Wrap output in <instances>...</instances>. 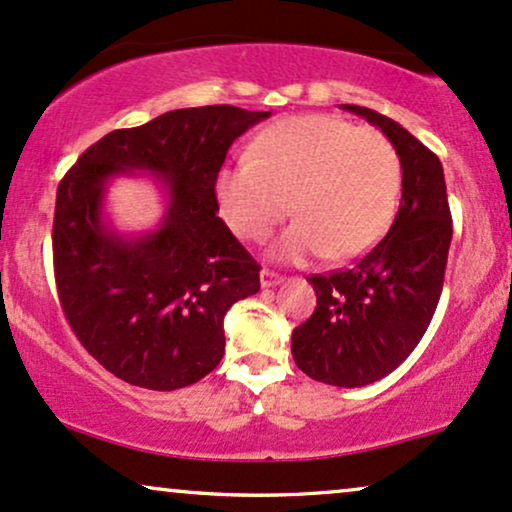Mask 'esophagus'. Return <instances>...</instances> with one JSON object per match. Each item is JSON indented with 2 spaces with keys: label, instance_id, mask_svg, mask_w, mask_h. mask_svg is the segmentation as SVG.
<instances>
[{
  "label": "esophagus",
  "instance_id": "obj_1",
  "mask_svg": "<svg viewBox=\"0 0 512 512\" xmlns=\"http://www.w3.org/2000/svg\"><path fill=\"white\" fill-rule=\"evenodd\" d=\"M260 283H262V288H274V286H278V283H283V276L276 274V271H271V269H262Z\"/></svg>",
  "mask_w": 512,
  "mask_h": 512
}]
</instances>
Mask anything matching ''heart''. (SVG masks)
<instances>
[{
    "label": "heart",
    "instance_id": "b5f03b06",
    "mask_svg": "<svg viewBox=\"0 0 512 512\" xmlns=\"http://www.w3.org/2000/svg\"><path fill=\"white\" fill-rule=\"evenodd\" d=\"M401 191V160L383 132L338 115L271 122L250 158L224 165L215 193L224 222L243 241H264L293 212L271 255L326 262L364 255L390 229ZM291 203L288 204L287 200Z\"/></svg>",
    "mask_w": 512,
    "mask_h": 512
}]
</instances>
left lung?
Listing matches in <instances>:
<instances>
[{
  "mask_svg": "<svg viewBox=\"0 0 512 512\" xmlns=\"http://www.w3.org/2000/svg\"><path fill=\"white\" fill-rule=\"evenodd\" d=\"M340 108L380 127L397 148L401 203L387 236L354 267L309 276L316 309L293 331V359L319 383L364 387L392 373L428 331L454 229L437 155L371 108Z\"/></svg>",
  "mask_w": 512,
  "mask_h": 512,
  "instance_id": "1",
  "label": "left lung"
}]
</instances>
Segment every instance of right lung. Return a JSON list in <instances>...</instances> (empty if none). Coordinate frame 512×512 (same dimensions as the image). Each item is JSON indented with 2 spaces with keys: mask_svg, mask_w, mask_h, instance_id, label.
Listing matches in <instances>:
<instances>
[{
  "mask_svg": "<svg viewBox=\"0 0 512 512\" xmlns=\"http://www.w3.org/2000/svg\"><path fill=\"white\" fill-rule=\"evenodd\" d=\"M267 111L179 108L89 146L56 191L54 274L77 340L129 385L172 392L224 357V316L260 290V264L217 215L226 151ZM141 169L164 184L158 230L120 237L102 217L113 176Z\"/></svg>",
  "mask_w": 512,
  "mask_h": 512,
  "instance_id": "1",
  "label": "right lung"
}]
</instances>
